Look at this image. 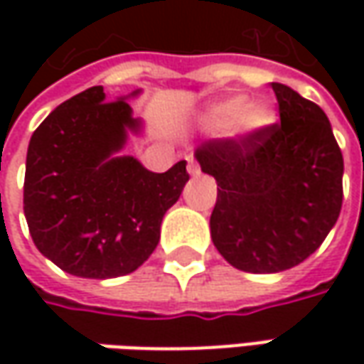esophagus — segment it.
<instances>
[{
    "label": "esophagus",
    "instance_id": "1",
    "mask_svg": "<svg viewBox=\"0 0 364 364\" xmlns=\"http://www.w3.org/2000/svg\"><path fill=\"white\" fill-rule=\"evenodd\" d=\"M188 172L192 176L200 174V164L194 160V158H188Z\"/></svg>",
    "mask_w": 364,
    "mask_h": 364
}]
</instances>
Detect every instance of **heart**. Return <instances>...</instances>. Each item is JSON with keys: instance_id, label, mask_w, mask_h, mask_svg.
Here are the masks:
<instances>
[{"instance_id": "heart-1", "label": "heart", "mask_w": 364, "mask_h": 364, "mask_svg": "<svg viewBox=\"0 0 364 364\" xmlns=\"http://www.w3.org/2000/svg\"><path fill=\"white\" fill-rule=\"evenodd\" d=\"M200 123L210 132L231 127L235 135L249 137L273 123V111L265 103H249L241 95L213 103L200 115Z\"/></svg>"}]
</instances>
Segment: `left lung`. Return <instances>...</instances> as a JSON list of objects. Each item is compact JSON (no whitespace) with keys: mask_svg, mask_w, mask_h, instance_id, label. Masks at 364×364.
I'll return each instance as SVG.
<instances>
[{"mask_svg":"<svg viewBox=\"0 0 364 364\" xmlns=\"http://www.w3.org/2000/svg\"><path fill=\"white\" fill-rule=\"evenodd\" d=\"M279 123L249 137L208 139L194 156L217 180L210 237L232 267L277 273L308 259L343 206V151L326 113L272 82Z\"/></svg>","mask_w":364,"mask_h":364,"instance_id":"1","label":"left lung"}]
</instances>
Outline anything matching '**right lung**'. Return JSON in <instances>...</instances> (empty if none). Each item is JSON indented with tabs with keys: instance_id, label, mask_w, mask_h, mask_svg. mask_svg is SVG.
I'll list each match as a JSON object with an SVG mask.
<instances>
[{
	"instance_id": "add662e5",
	"label": "right lung",
	"mask_w": 364,
	"mask_h": 364,
	"mask_svg": "<svg viewBox=\"0 0 364 364\" xmlns=\"http://www.w3.org/2000/svg\"><path fill=\"white\" fill-rule=\"evenodd\" d=\"M125 99L107 101L103 87L78 92L38 125L28 146V229L44 257L77 277L135 272L158 247L161 218L190 178L184 160L156 174L132 156H113L127 129L141 125Z\"/></svg>"
}]
</instances>
